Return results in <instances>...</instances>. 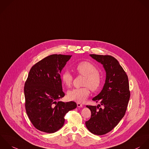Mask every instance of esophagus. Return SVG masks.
<instances>
[{"label":"esophagus","mask_w":149,"mask_h":149,"mask_svg":"<svg viewBox=\"0 0 149 149\" xmlns=\"http://www.w3.org/2000/svg\"><path fill=\"white\" fill-rule=\"evenodd\" d=\"M77 107H82V106H83V105L82 104L79 103H77Z\"/></svg>","instance_id":"esophagus-1"}]
</instances>
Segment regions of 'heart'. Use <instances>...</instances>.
<instances>
[{"label":"heart","mask_w":149,"mask_h":149,"mask_svg":"<svg viewBox=\"0 0 149 149\" xmlns=\"http://www.w3.org/2000/svg\"><path fill=\"white\" fill-rule=\"evenodd\" d=\"M75 70L79 75L85 77L82 85L85 86L68 91L67 96L70 100L83 103L89 95V88L93 92L99 89L102 83V77L95 65L88 61L79 62L76 65ZM61 78L63 84L66 87L69 88L71 86L73 76L70 71H64L61 75Z\"/></svg>","instance_id":"1"}]
</instances>
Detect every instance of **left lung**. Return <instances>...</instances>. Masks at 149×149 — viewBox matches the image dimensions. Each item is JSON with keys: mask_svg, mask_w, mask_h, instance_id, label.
Segmentation results:
<instances>
[{"mask_svg": "<svg viewBox=\"0 0 149 149\" xmlns=\"http://www.w3.org/2000/svg\"><path fill=\"white\" fill-rule=\"evenodd\" d=\"M90 56L103 65L106 78L101 92L92 99L96 103L100 102V104L86 106L91 111V117L85 124L91 133L103 135L113 130L126 113L130 98L128 78L114 57L97 54ZM101 105L102 108L100 107Z\"/></svg>", "mask_w": 149, "mask_h": 149, "instance_id": "obj_1", "label": "left lung"}]
</instances>
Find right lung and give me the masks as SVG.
I'll return each mask as SVG.
<instances>
[{
    "instance_id": "obj_1",
    "label": "right lung",
    "mask_w": 149,
    "mask_h": 149,
    "mask_svg": "<svg viewBox=\"0 0 149 149\" xmlns=\"http://www.w3.org/2000/svg\"><path fill=\"white\" fill-rule=\"evenodd\" d=\"M71 55L52 54L34 64L24 85L25 107L33 125L54 133L64 125V116L77 107L74 102L58 101L65 96L60 72Z\"/></svg>"
}]
</instances>
